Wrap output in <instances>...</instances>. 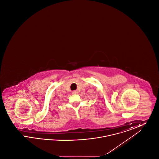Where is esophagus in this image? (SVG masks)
Masks as SVG:
<instances>
[{"mask_svg": "<svg viewBox=\"0 0 159 159\" xmlns=\"http://www.w3.org/2000/svg\"><path fill=\"white\" fill-rule=\"evenodd\" d=\"M77 93H78V91H72V93H73V94H77Z\"/></svg>", "mask_w": 159, "mask_h": 159, "instance_id": "obj_1", "label": "esophagus"}]
</instances>
